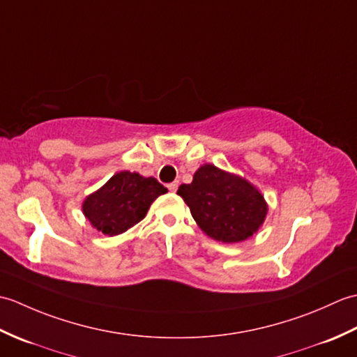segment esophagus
Listing matches in <instances>:
<instances>
[{
  "mask_svg": "<svg viewBox=\"0 0 357 357\" xmlns=\"http://www.w3.org/2000/svg\"><path fill=\"white\" fill-rule=\"evenodd\" d=\"M178 185H179L178 181H173V183H170L169 185H167V188H169L170 192H176L178 190Z\"/></svg>",
  "mask_w": 357,
  "mask_h": 357,
  "instance_id": "34e87169",
  "label": "esophagus"
}]
</instances>
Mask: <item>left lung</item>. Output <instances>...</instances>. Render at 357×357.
<instances>
[{
	"label": "left lung",
	"mask_w": 357,
	"mask_h": 357,
	"mask_svg": "<svg viewBox=\"0 0 357 357\" xmlns=\"http://www.w3.org/2000/svg\"><path fill=\"white\" fill-rule=\"evenodd\" d=\"M178 195L201 230L225 244L252 236L267 215V204L252 184L211 164L202 165Z\"/></svg>",
	"instance_id": "left-lung-1"
}]
</instances>
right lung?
I'll use <instances>...</instances> for the list:
<instances>
[{
	"label": "right lung",
	"mask_w": 357,
	"mask_h": 357,
	"mask_svg": "<svg viewBox=\"0 0 357 357\" xmlns=\"http://www.w3.org/2000/svg\"><path fill=\"white\" fill-rule=\"evenodd\" d=\"M164 193L167 188L155 178L119 172L89 196L82 210L96 230L113 236L138 224L146 216L150 204Z\"/></svg>",
	"instance_id": "add662e5"
}]
</instances>
